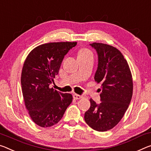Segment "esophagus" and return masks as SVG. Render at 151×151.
Wrapping results in <instances>:
<instances>
[{
	"mask_svg": "<svg viewBox=\"0 0 151 151\" xmlns=\"http://www.w3.org/2000/svg\"><path fill=\"white\" fill-rule=\"evenodd\" d=\"M82 97H83L82 95H78V94H74L73 95V98L75 99H80Z\"/></svg>",
	"mask_w": 151,
	"mask_h": 151,
	"instance_id": "1",
	"label": "esophagus"
}]
</instances>
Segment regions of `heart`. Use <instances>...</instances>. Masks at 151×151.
Segmentation results:
<instances>
[{"instance_id": "1", "label": "heart", "mask_w": 151, "mask_h": 151, "mask_svg": "<svg viewBox=\"0 0 151 151\" xmlns=\"http://www.w3.org/2000/svg\"><path fill=\"white\" fill-rule=\"evenodd\" d=\"M92 55L91 52L88 49H81L79 52H78V56H87Z\"/></svg>"}]
</instances>
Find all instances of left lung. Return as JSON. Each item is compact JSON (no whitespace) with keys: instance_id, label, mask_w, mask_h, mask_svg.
Segmentation results:
<instances>
[{"instance_id":"left-lung-1","label":"left lung","mask_w":151,"mask_h":151,"mask_svg":"<svg viewBox=\"0 0 151 151\" xmlns=\"http://www.w3.org/2000/svg\"><path fill=\"white\" fill-rule=\"evenodd\" d=\"M98 54L95 81L101 83V103L90 99L91 107L85 113V120L99 132L113 128L123 118L133 91L130 69L121 52L111 45L94 42L90 44Z\"/></svg>"}]
</instances>
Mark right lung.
<instances>
[{"label": "right lung", "mask_w": 151, "mask_h": 151, "mask_svg": "<svg viewBox=\"0 0 151 151\" xmlns=\"http://www.w3.org/2000/svg\"><path fill=\"white\" fill-rule=\"evenodd\" d=\"M76 42H52L35 47L24 62L21 83L26 109L33 122L50 127L63 118L73 101L70 93L50 88L68 52Z\"/></svg>", "instance_id": "add662e5"}]
</instances>
